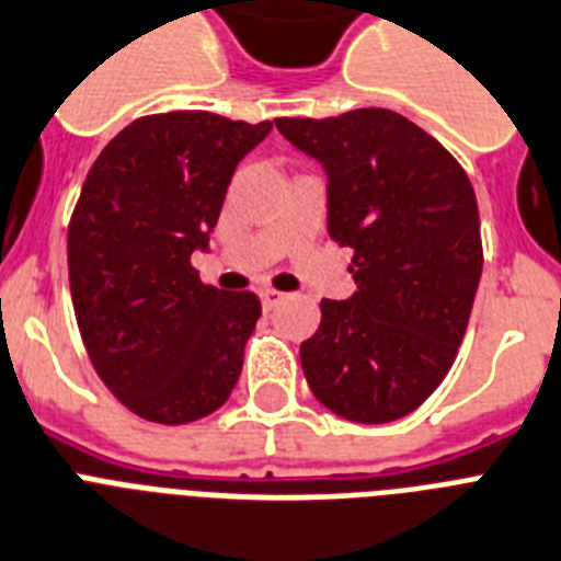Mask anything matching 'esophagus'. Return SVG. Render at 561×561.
I'll list each match as a JSON object with an SVG mask.
<instances>
[{"instance_id": "34e87169", "label": "esophagus", "mask_w": 561, "mask_h": 561, "mask_svg": "<svg viewBox=\"0 0 561 561\" xmlns=\"http://www.w3.org/2000/svg\"><path fill=\"white\" fill-rule=\"evenodd\" d=\"M282 299H285V294H279V290H262V305L265 308H276Z\"/></svg>"}]
</instances>
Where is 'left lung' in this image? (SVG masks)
Listing matches in <instances>:
<instances>
[{
	"instance_id": "obj_1",
	"label": "left lung",
	"mask_w": 561,
	"mask_h": 561,
	"mask_svg": "<svg viewBox=\"0 0 561 561\" xmlns=\"http://www.w3.org/2000/svg\"><path fill=\"white\" fill-rule=\"evenodd\" d=\"M325 167L328 236L352 248L357 290L322 299L299 345L313 398L345 421L414 412L453 368L467 334L484 250L476 190L461 163L389 108L276 117Z\"/></svg>"
}]
</instances>
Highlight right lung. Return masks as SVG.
<instances>
[{
	"mask_svg": "<svg viewBox=\"0 0 561 561\" xmlns=\"http://www.w3.org/2000/svg\"><path fill=\"white\" fill-rule=\"evenodd\" d=\"M271 121L163 112L98 154L68 225V285L98 377L144 421L181 426L233 391L262 302L198 279L190 256Z\"/></svg>",
	"mask_w": 561,
	"mask_h": 561,
	"instance_id": "add662e5",
	"label": "right lung"
}]
</instances>
